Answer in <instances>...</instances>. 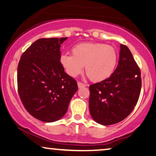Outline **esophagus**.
<instances>
[{"label":"esophagus","mask_w":156,"mask_h":156,"mask_svg":"<svg viewBox=\"0 0 156 156\" xmlns=\"http://www.w3.org/2000/svg\"><path fill=\"white\" fill-rule=\"evenodd\" d=\"M86 85L85 84H83V83H80V82H78V88H83V87H85Z\"/></svg>","instance_id":"esophagus-1"}]
</instances>
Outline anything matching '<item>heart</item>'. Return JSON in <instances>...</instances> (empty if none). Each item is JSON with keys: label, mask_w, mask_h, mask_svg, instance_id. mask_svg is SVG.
<instances>
[{"label": "heart", "mask_w": 156, "mask_h": 156, "mask_svg": "<svg viewBox=\"0 0 156 156\" xmlns=\"http://www.w3.org/2000/svg\"><path fill=\"white\" fill-rule=\"evenodd\" d=\"M118 54L112 46L102 43H81L74 46L72 55L63 54L60 63L68 75L76 77L83 66L90 79L100 82L110 77L117 66Z\"/></svg>", "instance_id": "b5f03b06"}]
</instances>
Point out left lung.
Returning a JSON list of instances; mask_svg holds the SVG:
<instances>
[{
  "label": "left lung",
  "instance_id": "8db88e82",
  "mask_svg": "<svg viewBox=\"0 0 156 156\" xmlns=\"http://www.w3.org/2000/svg\"><path fill=\"white\" fill-rule=\"evenodd\" d=\"M141 89V71L126 46L120 45L117 69L106 80L90 85L89 109L105 126L124 120L134 109Z\"/></svg>",
  "mask_w": 156,
  "mask_h": 156
}]
</instances>
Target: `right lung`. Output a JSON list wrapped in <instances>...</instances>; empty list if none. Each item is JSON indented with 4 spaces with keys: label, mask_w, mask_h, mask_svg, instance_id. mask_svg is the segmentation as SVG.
Returning a JSON list of instances; mask_svg holds the SVG:
<instances>
[{
    "label": "right lung",
    "mask_w": 156,
    "mask_h": 156,
    "mask_svg": "<svg viewBox=\"0 0 156 156\" xmlns=\"http://www.w3.org/2000/svg\"><path fill=\"white\" fill-rule=\"evenodd\" d=\"M66 39H39L24 52L18 63L20 98L28 112L40 121L61 119L78 90L77 82L60 63L61 46Z\"/></svg>",
    "instance_id": "obj_1"
}]
</instances>
